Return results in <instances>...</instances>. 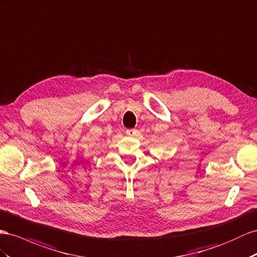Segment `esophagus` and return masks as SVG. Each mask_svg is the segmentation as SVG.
Listing matches in <instances>:
<instances>
[{
    "label": "esophagus",
    "mask_w": 257,
    "mask_h": 257,
    "mask_svg": "<svg viewBox=\"0 0 257 257\" xmlns=\"http://www.w3.org/2000/svg\"><path fill=\"white\" fill-rule=\"evenodd\" d=\"M136 133H137V130H135V128L126 130V135H127V136H135Z\"/></svg>",
    "instance_id": "esophagus-1"
}]
</instances>
